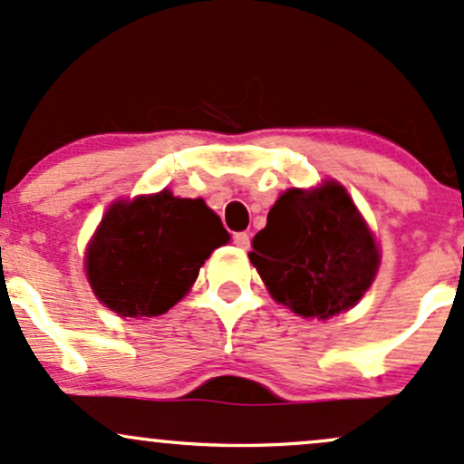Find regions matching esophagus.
I'll use <instances>...</instances> for the list:
<instances>
[{
    "label": "esophagus",
    "instance_id": "esophagus-1",
    "mask_svg": "<svg viewBox=\"0 0 464 464\" xmlns=\"http://www.w3.org/2000/svg\"><path fill=\"white\" fill-rule=\"evenodd\" d=\"M232 243L241 249H249V234L247 232H237L232 234Z\"/></svg>",
    "mask_w": 464,
    "mask_h": 464
}]
</instances>
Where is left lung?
Segmentation results:
<instances>
[{"instance_id":"1","label":"left lung","mask_w":464,"mask_h":464,"mask_svg":"<svg viewBox=\"0 0 464 464\" xmlns=\"http://www.w3.org/2000/svg\"><path fill=\"white\" fill-rule=\"evenodd\" d=\"M249 260L276 302L328 319L372 286L380 252L345 188L328 182L286 190L254 237Z\"/></svg>"}]
</instances>
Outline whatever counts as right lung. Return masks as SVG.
I'll list each match as a JSON object with an SVG mask.
<instances>
[{
  "instance_id": "1",
  "label": "right lung",
  "mask_w": 464,
  "mask_h": 464,
  "mask_svg": "<svg viewBox=\"0 0 464 464\" xmlns=\"http://www.w3.org/2000/svg\"><path fill=\"white\" fill-rule=\"evenodd\" d=\"M227 243L204 199L169 190L112 204L86 252L100 302L121 317H158L179 302L212 249Z\"/></svg>"
}]
</instances>
